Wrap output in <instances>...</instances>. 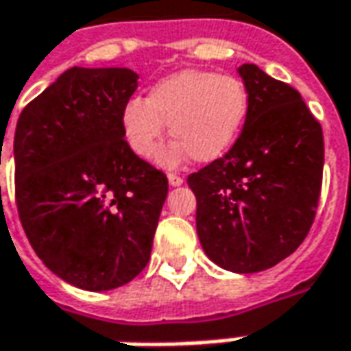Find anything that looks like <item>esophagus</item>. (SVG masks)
Instances as JSON below:
<instances>
[{
	"label": "esophagus",
	"mask_w": 351,
	"mask_h": 351,
	"mask_svg": "<svg viewBox=\"0 0 351 351\" xmlns=\"http://www.w3.org/2000/svg\"><path fill=\"white\" fill-rule=\"evenodd\" d=\"M168 181H170L171 187H180L181 183H183V178L178 176V173H170V176H168Z\"/></svg>",
	"instance_id": "34e87169"
}]
</instances>
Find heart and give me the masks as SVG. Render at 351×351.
<instances>
[{"label": "heart", "instance_id": "heart-1", "mask_svg": "<svg viewBox=\"0 0 351 351\" xmlns=\"http://www.w3.org/2000/svg\"><path fill=\"white\" fill-rule=\"evenodd\" d=\"M249 110L243 82L206 69H183L158 81L147 98H131L121 110V133L138 158H150L164 138L166 123L178 138L160 152V164L178 166L220 158L236 143Z\"/></svg>", "mask_w": 351, "mask_h": 351}]
</instances>
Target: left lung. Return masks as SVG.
Masks as SVG:
<instances>
[{
  "instance_id": "left-lung-1",
  "label": "left lung",
  "mask_w": 351,
  "mask_h": 351,
  "mask_svg": "<svg viewBox=\"0 0 351 351\" xmlns=\"http://www.w3.org/2000/svg\"><path fill=\"white\" fill-rule=\"evenodd\" d=\"M249 96L245 125L222 158L187 178L197 234L218 267L267 270L307 237L323 183L321 123L286 82L253 63L239 69Z\"/></svg>"
}]
</instances>
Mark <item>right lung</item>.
I'll return each instance as SVG.
<instances>
[{
  "instance_id": "right-lung-1",
  "label": "right lung",
  "mask_w": 351,
  "mask_h": 351,
  "mask_svg": "<svg viewBox=\"0 0 351 351\" xmlns=\"http://www.w3.org/2000/svg\"><path fill=\"white\" fill-rule=\"evenodd\" d=\"M138 75L71 67L19 115L15 201L42 263L77 288H119L147 267L168 178L135 156L121 110Z\"/></svg>"
}]
</instances>
